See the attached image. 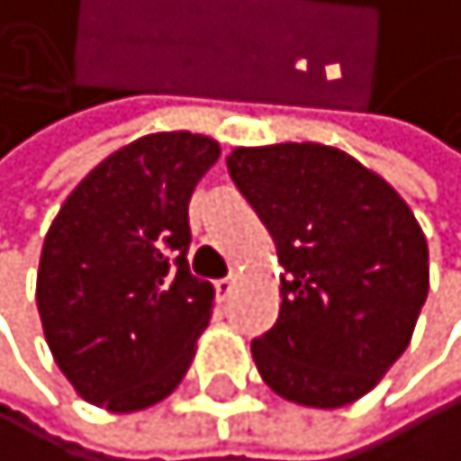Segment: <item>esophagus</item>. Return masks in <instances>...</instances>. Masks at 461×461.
<instances>
[{
    "instance_id": "obj_1",
    "label": "esophagus",
    "mask_w": 461,
    "mask_h": 461,
    "mask_svg": "<svg viewBox=\"0 0 461 461\" xmlns=\"http://www.w3.org/2000/svg\"><path fill=\"white\" fill-rule=\"evenodd\" d=\"M230 290H233V275H228V278H219V281H216V296H219L221 302L230 296Z\"/></svg>"
}]
</instances>
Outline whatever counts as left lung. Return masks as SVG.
<instances>
[{
	"label": "left lung",
	"instance_id": "8db88e82",
	"mask_svg": "<svg viewBox=\"0 0 461 461\" xmlns=\"http://www.w3.org/2000/svg\"><path fill=\"white\" fill-rule=\"evenodd\" d=\"M230 180L278 249L281 311L251 340L263 382L311 409L373 391L406 352L429 293V249L379 174L325 144L237 148Z\"/></svg>",
	"mask_w": 461,
	"mask_h": 461
}]
</instances>
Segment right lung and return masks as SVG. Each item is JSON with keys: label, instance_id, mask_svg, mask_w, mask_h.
Masks as SVG:
<instances>
[{"label": "right lung", "instance_id": "1", "mask_svg": "<svg viewBox=\"0 0 461 461\" xmlns=\"http://www.w3.org/2000/svg\"><path fill=\"white\" fill-rule=\"evenodd\" d=\"M219 141L153 132L103 159L43 240L38 311L50 352L82 400L139 411L186 376L212 313L189 272V201Z\"/></svg>", "mask_w": 461, "mask_h": 461}]
</instances>
